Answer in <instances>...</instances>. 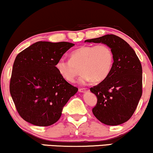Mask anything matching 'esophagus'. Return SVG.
I'll return each mask as SVG.
<instances>
[{
	"mask_svg": "<svg viewBox=\"0 0 153 153\" xmlns=\"http://www.w3.org/2000/svg\"><path fill=\"white\" fill-rule=\"evenodd\" d=\"M79 92H81V93H83V92H85V91H88L87 88H79Z\"/></svg>",
	"mask_w": 153,
	"mask_h": 153,
	"instance_id": "esophagus-1",
	"label": "esophagus"
}]
</instances>
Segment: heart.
Returning <instances> with one entry per match:
<instances>
[{
    "label": "heart",
    "instance_id": "1",
    "mask_svg": "<svg viewBox=\"0 0 153 153\" xmlns=\"http://www.w3.org/2000/svg\"><path fill=\"white\" fill-rule=\"evenodd\" d=\"M114 62L113 52L106 45H85L72 52L71 59H60L56 63L59 74L68 82H73L79 73L80 67L82 75L80 83L91 81L101 82L108 76Z\"/></svg>",
    "mask_w": 153,
    "mask_h": 153
}]
</instances>
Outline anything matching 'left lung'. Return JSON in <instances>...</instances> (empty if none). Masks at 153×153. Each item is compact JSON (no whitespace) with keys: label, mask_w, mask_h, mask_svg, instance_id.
I'll use <instances>...</instances> for the list:
<instances>
[{"label":"left lung","mask_w":153,"mask_h":153,"mask_svg":"<svg viewBox=\"0 0 153 153\" xmlns=\"http://www.w3.org/2000/svg\"><path fill=\"white\" fill-rule=\"evenodd\" d=\"M85 42L105 44L114 55L108 76L90 88L97 97L93 114L106 125L116 126L127 122L143 94V69L140 59L129 44L116 35L106 34Z\"/></svg>","instance_id":"8db88e82"}]
</instances>
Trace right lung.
Returning <instances> with one entry per match:
<instances>
[{
	"label": "right lung",
	"instance_id": "1",
	"mask_svg": "<svg viewBox=\"0 0 153 153\" xmlns=\"http://www.w3.org/2000/svg\"><path fill=\"white\" fill-rule=\"evenodd\" d=\"M73 46L66 42H37L16 56L10 94L24 120L47 127L60 118L63 106L78 88L59 74L56 63Z\"/></svg>",
	"mask_w": 153,
	"mask_h": 153
}]
</instances>
